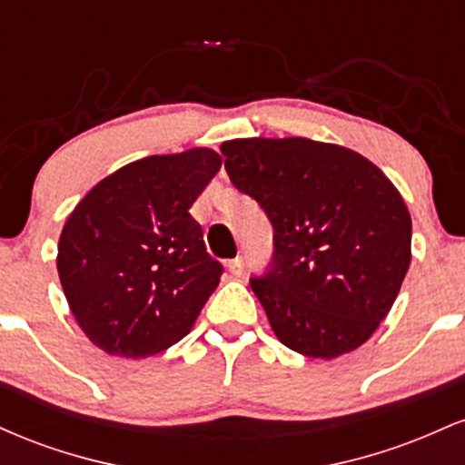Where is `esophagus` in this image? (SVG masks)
Segmentation results:
<instances>
[{
  "instance_id": "esophagus-1",
  "label": "esophagus",
  "mask_w": 465,
  "mask_h": 465,
  "mask_svg": "<svg viewBox=\"0 0 465 465\" xmlns=\"http://www.w3.org/2000/svg\"><path fill=\"white\" fill-rule=\"evenodd\" d=\"M227 269H229V273H232V275H236V277L242 275L244 273V258H242V255H238V258L229 260Z\"/></svg>"
}]
</instances>
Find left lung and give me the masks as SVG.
<instances>
[{"label": "left lung", "mask_w": 465, "mask_h": 465, "mask_svg": "<svg viewBox=\"0 0 465 465\" xmlns=\"http://www.w3.org/2000/svg\"><path fill=\"white\" fill-rule=\"evenodd\" d=\"M232 183L273 225V258L249 284L277 339L311 359L361 348L411 264V216L370 159L306 137L221 146Z\"/></svg>", "instance_id": "obj_1"}]
</instances>
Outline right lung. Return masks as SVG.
I'll return each instance as SVG.
<instances>
[{"instance_id": "1", "label": "right lung", "mask_w": 465, "mask_h": 465, "mask_svg": "<svg viewBox=\"0 0 465 465\" xmlns=\"http://www.w3.org/2000/svg\"><path fill=\"white\" fill-rule=\"evenodd\" d=\"M221 154H153L100 181L58 240L56 269L72 314L106 354L143 359L183 339L216 291L223 264L207 253L192 203Z\"/></svg>"}]
</instances>
